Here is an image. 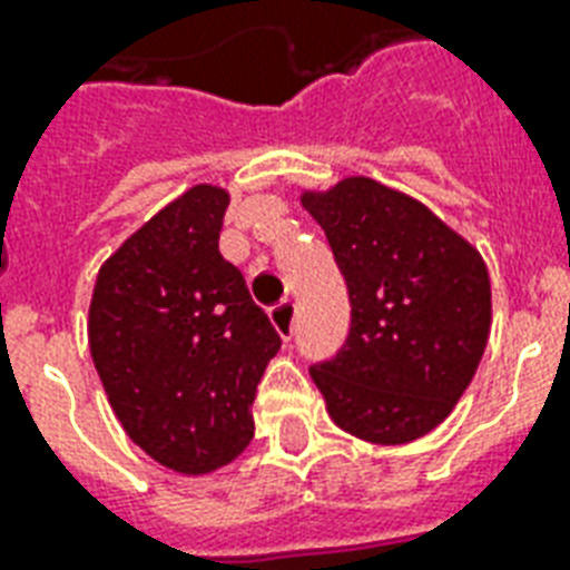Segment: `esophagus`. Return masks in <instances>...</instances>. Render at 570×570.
<instances>
[{
	"mask_svg": "<svg viewBox=\"0 0 570 570\" xmlns=\"http://www.w3.org/2000/svg\"><path fill=\"white\" fill-rule=\"evenodd\" d=\"M268 320L275 325V331L281 334L284 340H293L295 334V304L286 298V302L275 304L272 311H268Z\"/></svg>",
	"mask_w": 570,
	"mask_h": 570,
	"instance_id": "34e87169",
	"label": "esophagus"
}]
</instances>
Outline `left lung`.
<instances>
[{"instance_id":"obj_1","label":"left lung","mask_w":570,"mask_h":570,"mask_svg":"<svg viewBox=\"0 0 570 570\" xmlns=\"http://www.w3.org/2000/svg\"><path fill=\"white\" fill-rule=\"evenodd\" d=\"M352 302L337 355L311 366L331 420L370 443H407L452 414L491 334L485 259L425 204L370 177L304 191Z\"/></svg>"}]
</instances>
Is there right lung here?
<instances>
[{
	"label": "right lung",
	"instance_id": "obj_1",
	"mask_svg": "<svg viewBox=\"0 0 570 570\" xmlns=\"http://www.w3.org/2000/svg\"><path fill=\"white\" fill-rule=\"evenodd\" d=\"M230 195L200 183L100 266L88 346L124 432L163 468L200 476L254 438L250 405L281 337L218 250Z\"/></svg>",
	"mask_w": 570,
	"mask_h": 570
}]
</instances>
